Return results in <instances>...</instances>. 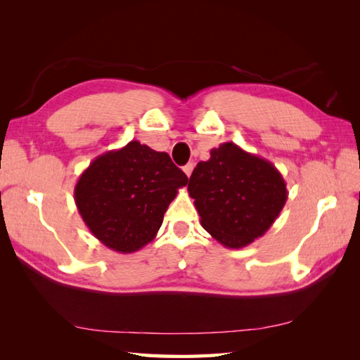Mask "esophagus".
<instances>
[{
    "label": "esophagus",
    "instance_id": "obj_1",
    "mask_svg": "<svg viewBox=\"0 0 360 360\" xmlns=\"http://www.w3.org/2000/svg\"><path fill=\"white\" fill-rule=\"evenodd\" d=\"M193 162H188L184 168H182V170H184V173L187 174V178H190V174H192V172H193Z\"/></svg>",
    "mask_w": 360,
    "mask_h": 360
}]
</instances>
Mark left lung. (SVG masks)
<instances>
[{
    "mask_svg": "<svg viewBox=\"0 0 360 360\" xmlns=\"http://www.w3.org/2000/svg\"><path fill=\"white\" fill-rule=\"evenodd\" d=\"M201 226L224 248L241 249L263 236L288 200L286 182L269 160L233 142L210 150L188 179Z\"/></svg>",
    "mask_w": 360,
    "mask_h": 360,
    "instance_id": "obj_1",
    "label": "left lung"
}]
</instances>
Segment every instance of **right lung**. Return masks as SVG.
Wrapping results in <instances>:
<instances>
[{
  "label": "right lung",
  "mask_w": 360,
  "mask_h": 360,
  "mask_svg": "<svg viewBox=\"0 0 360 360\" xmlns=\"http://www.w3.org/2000/svg\"><path fill=\"white\" fill-rule=\"evenodd\" d=\"M187 181L167 153L131 141L89 164L75 184L74 200L103 246L133 254L156 238L164 213Z\"/></svg>",
  "instance_id": "right-lung-1"
}]
</instances>
